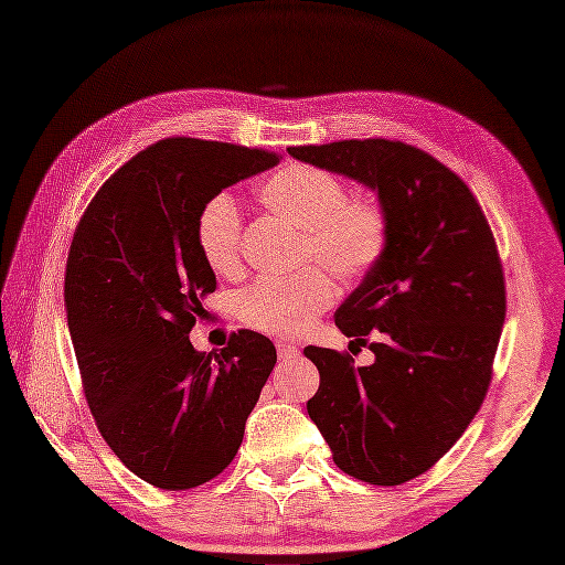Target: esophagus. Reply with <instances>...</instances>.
<instances>
[{
	"label": "esophagus",
	"mask_w": 565,
	"mask_h": 565,
	"mask_svg": "<svg viewBox=\"0 0 565 565\" xmlns=\"http://www.w3.org/2000/svg\"><path fill=\"white\" fill-rule=\"evenodd\" d=\"M276 349H278L280 361H287V358H295L297 355V347L292 344V341H278Z\"/></svg>",
	"instance_id": "34e87169"
}]
</instances>
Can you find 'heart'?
I'll use <instances>...</instances> for the list:
<instances>
[{
    "mask_svg": "<svg viewBox=\"0 0 565 565\" xmlns=\"http://www.w3.org/2000/svg\"><path fill=\"white\" fill-rule=\"evenodd\" d=\"M262 204L303 228V256L328 266L344 280H361L384 259L391 224L374 198H349L344 181L311 164H285L256 188ZM195 245L216 276H237L243 266V214L228 193L202 202L195 218ZM337 289L322 268L295 276H266L237 297V316L247 328L297 337L332 306Z\"/></svg>",
    "mask_w": 565,
    "mask_h": 565,
    "instance_id": "1",
    "label": "heart"
}]
</instances>
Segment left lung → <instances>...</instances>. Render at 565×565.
I'll use <instances>...</instances> for the list:
<instances>
[{
  "label": "left lung",
  "mask_w": 565,
  "mask_h": 565,
  "mask_svg": "<svg viewBox=\"0 0 565 565\" xmlns=\"http://www.w3.org/2000/svg\"><path fill=\"white\" fill-rule=\"evenodd\" d=\"M287 152L370 185L388 214L384 259L334 313L374 363L355 367L347 351L306 347L320 372L306 409L341 471L370 486L407 483L455 446L488 393L507 313L494 235L469 185L409 143Z\"/></svg>",
  "instance_id": "left-lung-1"
}]
</instances>
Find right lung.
Listing matches in <instances>:
<instances>
[{
	"mask_svg": "<svg viewBox=\"0 0 565 565\" xmlns=\"http://www.w3.org/2000/svg\"><path fill=\"white\" fill-rule=\"evenodd\" d=\"M278 162L174 136L119 167L75 228L63 299L84 398L110 450L156 488H198L231 465L278 361L252 330L216 353L188 339L216 289L195 245L202 202Z\"/></svg>",
	"mask_w": 565,
	"mask_h": 565,
	"instance_id": "add662e5",
	"label": "right lung"
}]
</instances>
